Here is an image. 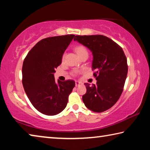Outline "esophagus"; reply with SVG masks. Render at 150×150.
Masks as SVG:
<instances>
[{"label": "esophagus", "mask_w": 150, "mask_h": 150, "mask_svg": "<svg viewBox=\"0 0 150 150\" xmlns=\"http://www.w3.org/2000/svg\"><path fill=\"white\" fill-rule=\"evenodd\" d=\"M81 84H82V83L79 82V81H75V86H76V87H78V86H79Z\"/></svg>", "instance_id": "1"}]
</instances>
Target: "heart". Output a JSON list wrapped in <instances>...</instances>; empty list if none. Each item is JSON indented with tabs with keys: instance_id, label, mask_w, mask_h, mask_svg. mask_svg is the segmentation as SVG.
<instances>
[{
	"instance_id": "b5f03b06",
	"label": "heart",
	"mask_w": 150,
	"mask_h": 150,
	"mask_svg": "<svg viewBox=\"0 0 150 150\" xmlns=\"http://www.w3.org/2000/svg\"><path fill=\"white\" fill-rule=\"evenodd\" d=\"M75 51L76 52H77V54H78V55L85 54V53H87V51L86 50V48L84 46H82V45L77 46L75 48Z\"/></svg>"
}]
</instances>
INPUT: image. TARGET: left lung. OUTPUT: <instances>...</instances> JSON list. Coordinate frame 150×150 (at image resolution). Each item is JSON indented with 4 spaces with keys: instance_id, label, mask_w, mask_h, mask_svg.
Listing matches in <instances>:
<instances>
[{
    "instance_id": "obj_1",
    "label": "left lung",
    "mask_w": 150,
    "mask_h": 150,
    "mask_svg": "<svg viewBox=\"0 0 150 150\" xmlns=\"http://www.w3.org/2000/svg\"><path fill=\"white\" fill-rule=\"evenodd\" d=\"M74 41L92 52V69L97 81L92 86L85 83L83 101L89 110L102 112L115 105L122 93L128 73L126 55L120 45L105 35H76Z\"/></svg>"
}]
</instances>
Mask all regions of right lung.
<instances>
[{"instance_id":"obj_1","label":"right lung","mask_w":150,"mask_h":150,"mask_svg":"<svg viewBox=\"0 0 150 150\" xmlns=\"http://www.w3.org/2000/svg\"><path fill=\"white\" fill-rule=\"evenodd\" d=\"M75 35L47 38L30 51L22 66V85L35 109L45 115H57L64 110L75 81L55 82V69L62 63L63 53Z\"/></svg>"}]
</instances>
